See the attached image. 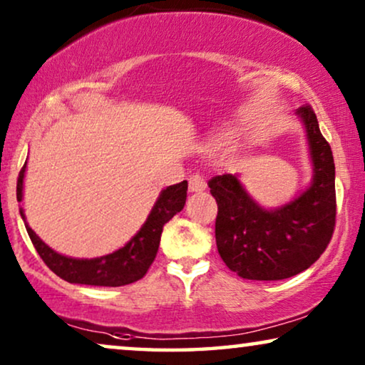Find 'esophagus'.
<instances>
[{"label":"esophagus","instance_id":"esophagus-1","mask_svg":"<svg viewBox=\"0 0 365 365\" xmlns=\"http://www.w3.org/2000/svg\"><path fill=\"white\" fill-rule=\"evenodd\" d=\"M206 189V179H204L199 173H194L189 178V191L191 192H201Z\"/></svg>","mask_w":365,"mask_h":365}]
</instances>
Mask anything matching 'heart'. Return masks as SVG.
<instances>
[{
  "label": "heart",
  "mask_w": 365,
  "mask_h": 365,
  "mask_svg": "<svg viewBox=\"0 0 365 365\" xmlns=\"http://www.w3.org/2000/svg\"><path fill=\"white\" fill-rule=\"evenodd\" d=\"M229 138H231V136H229V134H222V136L219 138V141H221V143H227Z\"/></svg>",
  "instance_id": "heart-1"
}]
</instances>
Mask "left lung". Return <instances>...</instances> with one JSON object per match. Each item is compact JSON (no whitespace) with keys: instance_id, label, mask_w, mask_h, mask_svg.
<instances>
[{"instance_id":"left-lung-1","label":"left lung","mask_w":365,"mask_h":365,"mask_svg":"<svg viewBox=\"0 0 365 365\" xmlns=\"http://www.w3.org/2000/svg\"><path fill=\"white\" fill-rule=\"evenodd\" d=\"M306 126L312 184L294 201L264 209L239 179L222 174L207 186L217 202L216 244L232 272L251 281H281L306 271L326 251L336 226V166L314 109L296 111Z\"/></svg>"}]
</instances>
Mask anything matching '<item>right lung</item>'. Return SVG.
<instances>
[{"label": "right lung", "instance_id": "right-lung-1", "mask_svg": "<svg viewBox=\"0 0 365 365\" xmlns=\"http://www.w3.org/2000/svg\"><path fill=\"white\" fill-rule=\"evenodd\" d=\"M24 169L19 171L18 184H16V199L23 201V179ZM187 197V181H182L174 186H169L159 194L156 204H154L151 214H149L146 222L139 229L136 236L129 241L126 246L118 249L113 254L94 259H74L66 257L63 254L53 251L48 244H44L36 236V232L26 224L23 209L21 217L24 219V226L29 234L34 249H36L44 264L51 271L64 281L71 284H86V286H106V287H119L126 284L136 282L144 277L148 269L156 257L159 241L164 224L171 221L178 212L182 211Z\"/></svg>", "mask_w": 365, "mask_h": 365}]
</instances>
